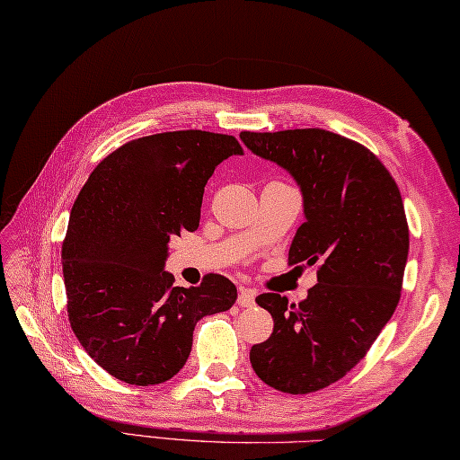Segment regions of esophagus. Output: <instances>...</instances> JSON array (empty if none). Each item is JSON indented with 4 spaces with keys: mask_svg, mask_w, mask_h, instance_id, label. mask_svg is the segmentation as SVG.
<instances>
[{
    "mask_svg": "<svg viewBox=\"0 0 460 460\" xmlns=\"http://www.w3.org/2000/svg\"><path fill=\"white\" fill-rule=\"evenodd\" d=\"M238 305L240 307H254L256 305V294L252 289L242 288L238 294Z\"/></svg>",
    "mask_w": 460,
    "mask_h": 460,
    "instance_id": "34e87169",
    "label": "esophagus"
}]
</instances>
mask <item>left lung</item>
Segmentation results:
<instances>
[{
  "instance_id": "1",
  "label": "left lung",
  "mask_w": 460,
  "mask_h": 460,
  "mask_svg": "<svg viewBox=\"0 0 460 460\" xmlns=\"http://www.w3.org/2000/svg\"><path fill=\"white\" fill-rule=\"evenodd\" d=\"M252 153L292 174L305 222L288 264L317 268L299 305L261 294L274 332L252 345L250 363L266 385L292 395L345 377L377 340L399 304L409 226L397 182L367 146L323 128L240 133Z\"/></svg>"
}]
</instances>
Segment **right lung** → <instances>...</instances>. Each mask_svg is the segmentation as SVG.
<instances>
[{
	"mask_svg": "<svg viewBox=\"0 0 460 460\" xmlns=\"http://www.w3.org/2000/svg\"><path fill=\"white\" fill-rule=\"evenodd\" d=\"M232 155H243L236 137L208 130L140 137L102 158L75 200L61 246L67 315L112 377L140 387L174 377L196 322L236 302L220 274L178 288L163 270L168 242L199 228L204 186Z\"/></svg>",
	"mask_w": 460,
	"mask_h": 460,
	"instance_id": "obj_1",
	"label": "right lung"
}]
</instances>
